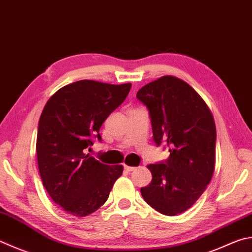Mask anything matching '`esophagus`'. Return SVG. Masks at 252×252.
I'll use <instances>...</instances> for the list:
<instances>
[{
	"instance_id": "34e87169",
	"label": "esophagus",
	"mask_w": 252,
	"mask_h": 252,
	"mask_svg": "<svg viewBox=\"0 0 252 252\" xmlns=\"http://www.w3.org/2000/svg\"><path fill=\"white\" fill-rule=\"evenodd\" d=\"M124 168L127 172H130V171H134L136 169V167H130V165H126V164L124 165Z\"/></svg>"
}]
</instances>
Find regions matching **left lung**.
Instances as JSON below:
<instances>
[{
	"label": "left lung",
	"instance_id": "1",
	"mask_svg": "<svg viewBox=\"0 0 252 252\" xmlns=\"http://www.w3.org/2000/svg\"><path fill=\"white\" fill-rule=\"evenodd\" d=\"M137 98L148 107L156 144L170 151L164 163L147 165L153 180L140 189L141 195L161 214H181L200 198L214 173V117L200 94L174 75L147 83Z\"/></svg>",
	"mask_w": 252,
	"mask_h": 252
}]
</instances>
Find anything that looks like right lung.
Listing matches in <instances>:
<instances>
[{
	"instance_id": "1",
	"label": "right lung",
	"mask_w": 252,
	"mask_h": 252,
	"mask_svg": "<svg viewBox=\"0 0 252 252\" xmlns=\"http://www.w3.org/2000/svg\"><path fill=\"white\" fill-rule=\"evenodd\" d=\"M131 83L81 80L64 85L42 110L36 153L42 184L68 214L84 217L107 201L122 164L107 165L85 154L108 115L125 101Z\"/></svg>"
}]
</instances>
